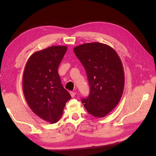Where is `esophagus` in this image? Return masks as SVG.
<instances>
[{"instance_id": "1", "label": "esophagus", "mask_w": 156, "mask_h": 156, "mask_svg": "<svg viewBox=\"0 0 156 156\" xmlns=\"http://www.w3.org/2000/svg\"><path fill=\"white\" fill-rule=\"evenodd\" d=\"M70 95H71V96H72V97H74L75 95H76V92H74V91H70Z\"/></svg>"}]
</instances>
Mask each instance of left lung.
Instances as JSON below:
<instances>
[{
	"mask_svg": "<svg viewBox=\"0 0 156 156\" xmlns=\"http://www.w3.org/2000/svg\"><path fill=\"white\" fill-rule=\"evenodd\" d=\"M73 51L85 69L90 87L88 98L82 102L91 115L103 118L117 106L122 96V61L112 47L97 42L75 47Z\"/></svg>",
	"mask_w": 156,
	"mask_h": 156,
	"instance_id": "8db88e82",
	"label": "left lung"
}]
</instances>
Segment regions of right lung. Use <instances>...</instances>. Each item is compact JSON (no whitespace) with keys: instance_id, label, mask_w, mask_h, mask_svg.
<instances>
[{"instance_id":"obj_1","label":"right lung","mask_w":156,"mask_h":156,"mask_svg":"<svg viewBox=\"0 0 156 156\" xmlns=\"http://www.w3.org/2000/svg\"><path fill=\"white\" fill-rule=\"evenodd\" d=\"M67 50V46H51L34 52L23 72V89L29 107L50 123L60 120L66 102L71 98L58 72Z\"/></svg>"}]
</instances>
